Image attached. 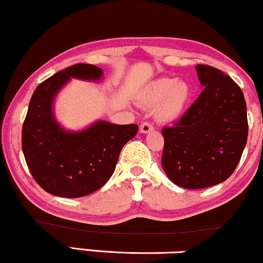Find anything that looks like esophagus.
Segmentation results:
<instances>
[{"label":"esophagus","mask_w":263,"mask_h":263,"mask_svg":"<svg viewBox=\"0 0 263 263\" xmlns=\"http://www.w3.org/2000/svg\"><path fill=\"white\" fill-rule=\"evenodd\" d=\"M152 130H153V125L149 123V122H144V123H141V125H140V132L144 133V134Z\"/></svg>","instance_id":"obj_1"}]
</instances>
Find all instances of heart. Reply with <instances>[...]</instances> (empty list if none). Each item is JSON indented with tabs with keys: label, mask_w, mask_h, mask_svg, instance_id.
<instances>
[{
	"label": "heart",
	"mask_w": 263,
	"mask_h": 263,
	"mask_svg": "<svg viewBox=\"0 0 263 263\" xmlns=\"http://www.w3.org/2000/svg\"><path fill=\"white\" fill-rule=\"evenodd\" d=\"M191 97L190 86L185 81L158 78L151 82L140 95V104L155 107L159 121H174L185 110Z\"/></svg>",
	"instance_id": "obj_1"
}]
</instances>
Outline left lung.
Returning <instances> with one entry per match:
<instances>
[{"instance_id":"left-lung-1","label":"left lung","mask_w":263,"mask_h":263,"mask_svg":"<svg viewBox=\"0 0 263 263\" xmlns=\"http://www.w3.org/2000/svg\"><path fill=\"white\" fill-rule=\"evenodd\" d=\"M204 87L172 127L162 129V166L175 185L205 189L227 180L248 140L247 104L240 87L213 66H196Z\"/></svg>"}]
</instances>
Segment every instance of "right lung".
Listing matches in <instances>:
<instances>
[{
	"label": "right lung",
	"instance_id": "1",
	"mask_svg": "<svg viewBox=\"0 0 263 263\" xmlns=\"http://www.w3.org/2000/svg\"><path fill=\"white\" fill-rule=\"evenodd\" d=\"M102 70L95 65L76 64L39 84L23 124L22 147L35 181L50 194L78 198L95 192L115 172L119 153L134 138L136 124H111L99 121L86 130H64L54 119V97L71 77L98 81Z\"/></svg>",
	"mask_w": 263,
	"mask_h": 263
}]
</instances>
